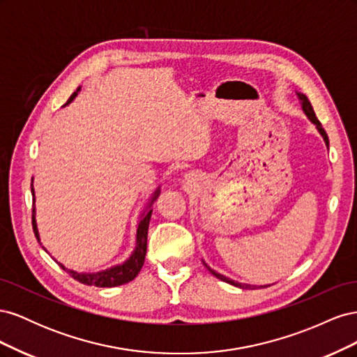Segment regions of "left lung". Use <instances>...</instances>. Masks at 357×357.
<instances>
[{
	"mask_svg": "<svg viewBox=\"0 0 357 357\" xmlns=\"http://www.w3.org/2000/svg\"><path fill=\"white\" fill-rule=\"evenodd\" d=\"M296 95H298V98H299V101H301L302 110H304V113L307 114V117L310 119V121L316 125L317 131L320 132V135L323 137V139H325L326 146L329 147V138H328V134H326L325 129L321 128V123L319 122V119L316 117V113H314V110H312V105H311V102L308 101V98H307V96H305L304 93L296 92ZM202 264L205 265V268H207L208 271H210V273H211L214 277H218L219 280H222V282H225V283H229V284H232V286H235V287H240V289H250V287H256V286H252V284H243V283H238V282H234V280H231V278H228V277H225V275H222V274H219V273H215L214 269H211V268H210L207 264H205L204 261H202ZM259 287H268V286H259Z\"/></svg>",
	"mask_w": 357,
	"mask_h": 357,
	"instance_id": "left-lung-1",
	"label": "left lung"
}]
</instances>
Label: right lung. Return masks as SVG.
<instances>
[{"mask_svg":"<svg viewBox=\"0 0 357 357\" xmlns=\"http://www.w3.org/2000/svg\"><path fill=\"white\" fill-rule=\"evenodd\" d=\"M80 91V88L75 91L70 100L67 101L66 105H68L75 96H77V92ZM32 193H34V188H31ZM159 188L155 190V193L152 195V199L149 201L146 210L143 211L142 218H139L138 226H137V243H135V248L132 255L129 256L123 264H119L116 266H112L105 271H100V273H77L73 271V269H68L63 266L62 264H59L56 259V264L67 271L74 280H77L82 284L86 286H96V287H114V286H121L125 283L132 282V280L138 275L139 269L143 268L144 264V257H146V252H147V231H149V223H150V218H152V204L156 201V198L159 197ZM36 213V210H34ZM32 228H34V234L37 236V240L40 241V235H38V229H37V222H36V214H32ZM45 248V247H43ZM46 250V248H45Z\"/></svg>","mask_w":357,"mask_h":357,"instance_id":"obj_1","label":"right lung"}]
</instances>
